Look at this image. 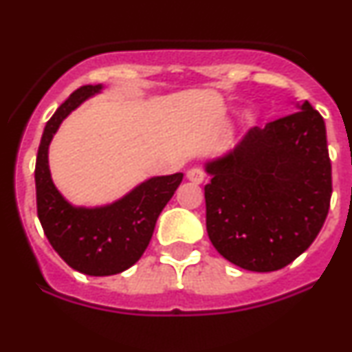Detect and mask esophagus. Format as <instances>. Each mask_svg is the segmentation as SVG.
Returning a JSON list of instances; mask_svg holds the SVG:
<instances>
[{"instance_id":"esophagus-1","label":"esophagus","mask_w":352,"mask_h":352,"mask_svg":"<svg viewBox=\"0 0 352 352\" xmlns=\"http://www.w3.org/2000/svg\"><path fill=\"white\" fill-rule=\"evenodd\" d=\"M187 179L192 182V184L200 185V184H204L205 173H204V170H200V168H190V170L187 172Z\"/></svg>"}]
</instances>
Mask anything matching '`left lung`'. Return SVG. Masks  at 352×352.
Wrapping results in <instances>:
<instances>
[{
  "label": "left lung",
  "instance_id": "8db88e82",
  "mask_svg": "<svg viewBox=\"0 0 352 352\" xmlns=\"http://www.w3.org/2000/svg\"><path fill=\"white\" fill-rule=\"evenodd\" d=\"M205 162L207 232L217 252L250 272H276L305 253L328 217L326 125L308 100Z\"/></svg>",
  "mask_w": 352,
  "mask_h": 352
}]
</instances>
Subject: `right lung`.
<instances>
[{"mask_svg": "<svg viewBox=\"0 0 352 352\" xmlns=\"http://www.w3.org/2000/svg\"><path fill=\"white\" fill-rule=\"evenodd\" d=\"M102 91V84L82 86L60 104L44 127L34 170L38 217L47 240L72 270L89 276L122 273L139 261L157 218L184 179V173L151 177L100 207H76L64 199L51 177V140L72 111Z\"/></svg>", "mask_w": 352, "mask_h": 352, "instance_id": "right-lung-1", "label": "right lung"}]
</instances>
